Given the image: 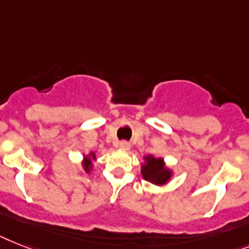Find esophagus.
<instances>
[{"label":"esophagus","mask_w":249,"mask_h":249,"mask_svg":"<svg viewBox=\"0 0 249 249\" xmlns=\"http://www.w3.org/2000/svg\"><path fill=\"white\" fill-rule=\"evenodd\" d=\"M118 147L122 150H129V147H131V143H129L128 141H121V142L118 143Z\"/></svg>","instance_id":"1"}]
</instances>
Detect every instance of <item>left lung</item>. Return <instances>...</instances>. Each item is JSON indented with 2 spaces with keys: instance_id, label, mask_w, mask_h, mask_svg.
I'll list each match as a JSON object with an SVG mask.
<instances>
[{
  "instance_id": "8db88e82",
  "label": "left lung",
  "mask_w": 249,
  "mask_h": 249,
  "mask_svg": "<svg viewBox=\"0 0 249 249\" xmlns=\"http://www.w3.org/2000/svg\"><path fill=\"white\" fill-rule=\"evenodd\" d=\"M147 163L142 166L143 179L150 180L151 183L164 184L168 182L170 178V172L164 166L163 159H157V158L147 157Z\"/></svg>"
}]
</instances>
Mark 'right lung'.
<instances>
[{"instance_id":"1","label":"right lung","mask_w":249,"mask_h":249,"mask_svg":"<svg viewBox=\"0 0 249 249\" xmlns=\"http://www.w3.org/2000/svg\"><path fill=\"white\" fill-rule=\"evenodd\" d=\"M91 157H92V159H94V158H95V155H94V154H91ZM90 166H91V159H89V158H88V159L85 160V163H84V168H85L86 172H89Z\"/></svg>"}]
</instances>
